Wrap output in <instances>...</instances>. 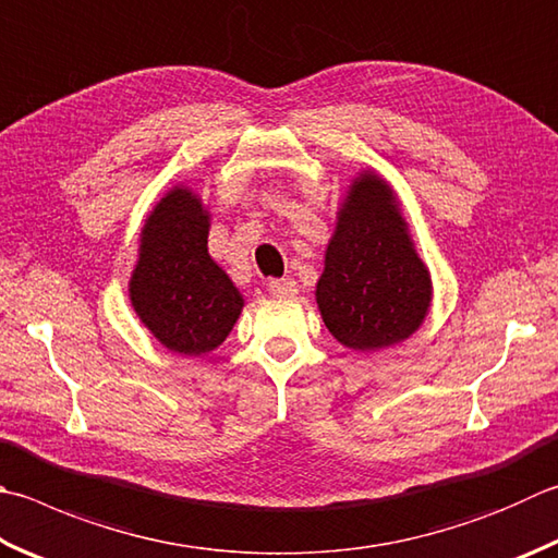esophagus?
I'll list each match as a JSON object with an SVG mask.
<instances>
[{"instance_id":"1","label":"esophagus","mask_w":558,"mask_h":558,"mask_svg":"<svg viewBox=\"0 0 558 558\" xmlns=\"http://www.w3.org/2000/svg\"><path fill=\"white\" fill-rule=\"evenodd\" d=\"M269 291L275 293V296H296V281L293 279H271L269 281Z\"/></svg>"}]
</instances>
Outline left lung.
<instances>
[{
  "instance_id": "8db88e82",
  "label": "left lung",
  "mask_w": 558,
  "mask_h": 558,
  "mask_svg": "<svg viewBox=\"0 0 558 558\" xmlns=\"http://www.w3.org/2000/svg\"><path fill=\"white\" fill-rule=\"evenodd\" d=\"M433 283L415 255L393 194L378 177L352 184L315 289L335 340L350 350H381L417 330Z\"/></svg>"
}]
</instances>
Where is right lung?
<instances>
[{
  "mask_svg": "<svg viewBox=\"0 0 558 558\" xmlns=\"http://www.w3.org/2000/svg\"><path fill=\"white\" fill-rule=\"evenodd\" d=\"M208 216L189 189H172L143 228L131 301L167 350L211 352L233 330L243 296L208 255Z\"/></svg>",
  "mask_w": 558,
  "mask_h": 558,
  "instance_id": "add662e5",
  "label": "right lung"
}]
</instances>
